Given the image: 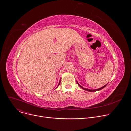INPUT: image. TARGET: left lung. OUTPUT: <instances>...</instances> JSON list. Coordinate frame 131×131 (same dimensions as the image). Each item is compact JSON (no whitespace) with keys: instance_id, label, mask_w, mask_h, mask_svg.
<instances>
[{"instance_id":"8db88e82","label":"left lung","mask_w":131,"mask_h":131,"mask_svg":"<svg viewBox=\"0 0 131 131\" xmlns=\"http://www.w3.org/2000/svg\"><path fill=\"white\" fill-rule=\"evenodd\" d=\"M77 84H78V85H79V86L81 88H82V89H83V90H85V91H89V92H95V91H100V90H102V89H103V88H105V87L106 86V85H105V86H103V87H102L101 88H100V89H96V90H90V89H85V88H83V87L82 86H81L78 83V82H77Z\"/></svg>"}]
</instances>
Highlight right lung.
<instances>
[{
	"mask_svg": "<svg viewBox=\"0 0 131 131\" xmlns=\"http://www.w3.org/2000/svg\"><path fill=\"white\" fill-rule=\"evenodd\" d=\"M60 82H59V84H58V86H57V87H58V86H59V84H60Z\"/></svg>",
	"mask_w": 131,
	"mask_h": 131,
	"instance_id": "right-lung-1",
	"label": "right lung"
}]
</instances>
